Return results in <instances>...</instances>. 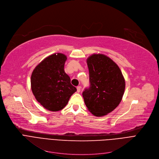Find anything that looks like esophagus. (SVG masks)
<instances>
[{
    "label": "esophagus",
    "instance_id": "34e87169",
    "mask_svg": "<svg viewBox=\"0 0 159 159\" xmlns=\"http://www.w3.org/2000/svg\"><path fill=\"white\" fill-rule=\"evenodd\" d=\"M81 87L80 86H78L77 87V92H80L81 91Z\"/></svg>",
    "mask_w": 159,
    "mask_h": 159
}]
</instances>
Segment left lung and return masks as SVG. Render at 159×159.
<instances>
[{"instance_id":"8db88e82","label":"left lung","mask_w":159,"mask_h":159,"mask_svg":"<svg viewBox=\"0 0 159 159\" xmlns=\"http://www.w3.org/2000/svg\"><path fill=\"white\" fill-rule=\"evenodd\" d=\"M90 87L83 92L86 107L96 117L112 111L120 103L125 89V80L118 65L102 54H94L87 60Z\"/></svg>"}]
</instances>
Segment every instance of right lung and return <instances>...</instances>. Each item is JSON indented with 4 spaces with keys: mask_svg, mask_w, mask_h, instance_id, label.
Masks as SVG:
<instances>
[{
    "mask_svg": "<svg viewBox=\"0 0 159 159\" xmlns=\"http://www.w3.org/2000/svg\"><path fill=\"white\" fill-rule=\"evenodd\" d=\"M67 57L61 53L50 55L33 70L31 85L36 99L45 109L57 111L68 103L77 89L70 83V77L65 72Z\"/></svg>",
    "mask_w": 159,
    "mask_h": 159,
    "instance_id": "1",
    "label": "right lung"
}]
</instances>
